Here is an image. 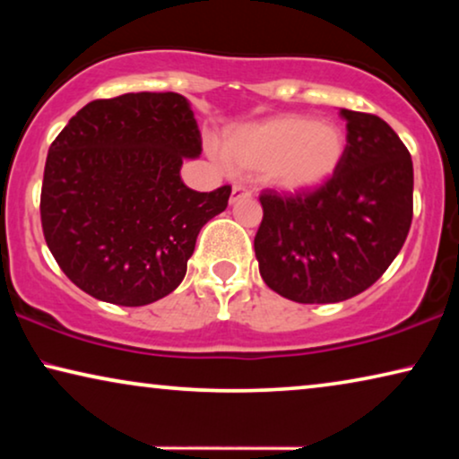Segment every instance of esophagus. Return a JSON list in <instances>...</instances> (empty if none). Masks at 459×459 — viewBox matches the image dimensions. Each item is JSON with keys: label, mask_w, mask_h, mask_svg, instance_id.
<instances>
[{"label": "esophagus", "mask_w": 459, "mask_h": 459, "mask_svg": "<svg viewBox=\"0 0 459 459\" xmlns=\"http://www.w3.org/2000/svg\"><path fill=\"white\" fill-rule=\"evenodd\" d=\"M250 196V190L247 186H234L231 187V196H230V204H236L238 200L242 198H248Z\"/></svg>", "instance_id": "esophagus-1"}]
</instances>
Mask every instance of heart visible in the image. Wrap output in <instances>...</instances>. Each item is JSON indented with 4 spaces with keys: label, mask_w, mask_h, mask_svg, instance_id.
<instances>
[{
    "label": "heart",
    "mask_w": 459,
    "mask_h": 459,
    "mask_svg": "<svg viewBox=\"0 0 459 459\" xmlns=\"http://www.w3.org/2000/svg\"><path fill=\"white\" fill-rule=\"evenodd\" d=\"M219 156L230 171L259 173L273 190L303 194L334 175L344 156V134L332 123L278 115L225 131Z\"/></svg>",
    "instance_id": "b5f03b06"
}]
</instances>
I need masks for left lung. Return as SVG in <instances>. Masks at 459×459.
I'll use <instances>...</instances> for the list:
<instances>
[{"instance_id":"8db88e82","label":"left lung","mask_w":459,"mask_h":459,"mask_svg":"<svg viewBox=\"0 0 459 459\" xmlns=\"http://www.w3.org/2000/svg\"><path fill=\"white\" fill-rule=\"evenodd\" d=\"M347 148L316 192L261 194L255 255L265 284L294 303H341L366 290L403 247L413 215V165L380 117L341 110Z\"/></svg>"}]
</instances>
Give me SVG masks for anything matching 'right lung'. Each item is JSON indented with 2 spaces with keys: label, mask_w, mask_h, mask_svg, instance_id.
<instances>
[{
  "label": "right lung",
  "mask_w": 459,
  "mask_h": 459,
  "mask_svg": "<svg viewBox=\"0 0 459 459\" xmlns=\"http://www.w3.org/2000/svg\"><path fill=\"white\" fill-rule=\"evenodd\" d=\"M203 152L184 96L93 100L49 146L41 228L66 278L93 299L142 307L184 280L203 225L231 187L190 190L179 169Z\"/></svg>",
  "instance_id": "1"
}]
</instances>
